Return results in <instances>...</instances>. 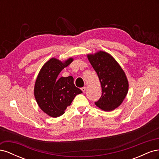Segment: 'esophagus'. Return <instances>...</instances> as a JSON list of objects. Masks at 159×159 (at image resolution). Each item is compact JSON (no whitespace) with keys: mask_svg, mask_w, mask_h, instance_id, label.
I'll return each instance as SVG.
<instances>
[{"mask_svg":"<svg viewBox=\"0 0 159 159\" xmlns=\"http://www.w3.org/2000/svg\"><path fill=\"white\" fill-rule=\"evenodd\" d=\"M81 90H82L83 92H85V90H86V88H85V87H84V88H81Z\"/></svg>","mask_w":159,"mask_h":159,"instance_id":"obj_1","label":"esophagus"}]
</instances>
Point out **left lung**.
Returning a JSON list of instances; mask_svg holds the SVG:
<instances>
[{"label":"left lung","mask_w":159,"mask_h":159,"mask_svg":"<svg viewBox=\"0 0 159 159\" xmlns=\"http://www.w3.org/2000/svg\"><path fill=\"white\" fill-rule=\"evenodd\" d=\"M88 58L98 75L102 89L100 99L95 102L96 106L105 111L117 108L125 98L129 89L124 71L117 61L105 52L88 54Z\"/></svg>","instance_id":"1"}]
</instances>
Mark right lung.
<instances>
[{"mask_svg": "<svg viewBox=\"0 0 159 159\" xmlns=\"http://www.w3.org/2000/svg\"><path fill=\"white\" fill-rule=\"evenodd\" d=\"M72 61L71 57L64 62L51 58L43 66L37 77L34 92L36 102L50 117L63 115L75 96L82 93L75 86L72 76L57 78L60 71Z\"/></svg>", "mask_w": 159, "mask_h": 159, "instance_id": "add662e5", "label": "right lung"}]
</instances>
